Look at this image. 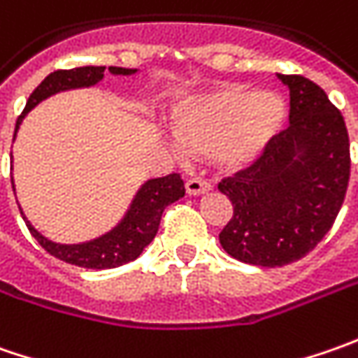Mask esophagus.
<instances>
[{"mask_svg": "<svg viewBox=\"0 0 358 358\" xmlns=\"http://www.w3.org/2000/svg\"><path fill=\"white\" fill-rule=\"evenodd\" d=\"M185 191L189 195H203L207 191H211V183L207 179H201V177H193L185 183Z\"/></svg>", "mask_w": 358, "mask_h": 358, "instance_id": "obj_1", "label": "esophagus"}]
</instances>
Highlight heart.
I'll list each match as a JSON object with an SVG mask.
<instances>
[{
  "instance_id": "obj_1",
  "label": "heart",
  "mask_w": 358,
  "mask_h": 358,
  "mask_svg": "<svg viewBox=\"0 0 358 358\" xmlns=\"http://www.w3.org/2000/svg\"><path fill=\"white\" fill-rule=\"evenodd\" d=\"M287 105L279 93L221 85L191 97L173 113L179 145L191 155H213L227 171L251 167L281 133Z\"/></svg>"
}]
</instances>
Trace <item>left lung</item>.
<instances>
[{"label": "left lung", "instance_id": "8db88e82", "mask_svg": "<svg viewBox=\"0 0 358 358\" xmlns=\"http://www.w3.org/2000/svg\"><path fill=\"white\" fill-rule=\"evenodd\" d=\"M289 87V127L247 169L219 183L233 217L219 233L233 259L261 267L295 263L321 243L345 201L351 151L345 119L317 83L279 76Z\"/></svg>", "mask_w": 358, "mask_h": 358}]
</instances>
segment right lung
Returning <instances> with one entry per match:
<instances>
[{
  "instance_id": "add662e5",
  "label": "right lung",
  "mask_w": 358,
  "mask_h": 358,
  "mask_svg": "<svg viewBox=\"0 0 358 358\" xmlns=\"http://www.w3.org/2000/svg\"><path fill=\"white\" fill-rule=\"evenodd\" d=\"M103 65H83V67H73V69H57L49 73L29 95L27 105L15 123V133L25 113L41 99H45L57 91L93 85L103 79ZM109 71L123 73V76L133 73V69H125V67H109ZM183 195H185V187L179 173H169L165 177L151 179L139 189L129 213L125 215V219L121 221L117 229L103 235L101 239L83 243V245H57L45 239L43 235H39L29 223H27V229L49 255L62 259L69 265L83 268H113L123 263H129L143 253L145 247L157 235L161 215L165 211V207Z\"/></svg>"
}]
</instances>
